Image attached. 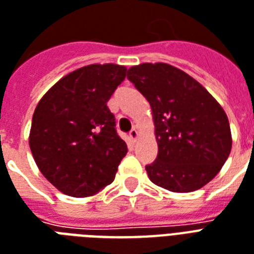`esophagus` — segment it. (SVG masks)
<instances>
[{
  "mask_svg": "<svg viewBox=\"0 0 254 254\" xmlns=\"http://www.w3.org/2000/svg\"><path fill=\"white\" fill-rule=\"evenodd\" d=\"M137 138H138V130H137V129H131L130 133H129V140H130L131 142H135Z\"/></svg>",
  "mask_w": 254,
  "mask_h": 254,
  "instance_id": "obj_1",
  "label": "esophagus"
}]
</instances>
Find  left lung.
I'll list each match as a JSON object with an SVG mask.
<instances>
[{"label":"left lung","mask_w":254,"mask_h":254,"mask_svg":"<svg viewBox=\"0 0 254 254\" xmlns=\"http://www.w3.org/2000/svg\"><path fill=\"white\" fill-rule=\"evenodd\" d=\"M127 78L148 100L158 145L149 180L176 193L212 181L232 149L225 110L193 77L165 63L129 67Z\"/></svg>","instance_id":"8db88e82"}]
</instances>
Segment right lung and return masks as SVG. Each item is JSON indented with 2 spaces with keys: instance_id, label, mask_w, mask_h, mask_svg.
Here are the masks:
<instances>
[{
  "instance_id": "obj_1",
  "label": "right lung",
  "mask_w": 254,
  "mask_h": 254,
  "mask_svg": "<svg viewBox=\"0 0 254 254\" xmlns=\"http://www.w3.org/2000/svg\"><path fill=\"white\" fill-rule=\"evenodd\" d=\"M127 66L92 64L57 81L37 104L29 146L38 169L71 197L94 196L113 183L127 154L108 101Z\"/></svg>"
}]
</instances>
